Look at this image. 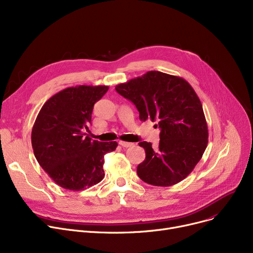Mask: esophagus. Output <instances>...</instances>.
<instances>
[{
    "mask_svg": "<svg viewBox=\"0 0 253 253\" xmlns=\"http://www.w3.org/2000/svg\"><path fill=\"white\" fill-rule=\"evenodd\" d=\"M119 145L121 147H123V148H130V147L133 146L132 142H127V141H122V140L119 141Z\"/></svg>",
    "mask_w": 253,
    "mask_h": 253,
    "instance_id": "obj_1",
    "label": "esophagus"
}]
</instances>
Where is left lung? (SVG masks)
Wrapping results in <instances>:
<instances>
[{"instance_id":"obj_1","label":"left lung","mask_w":253,"mask_h":253,"mask_svg":"<svg viewBox=\"0 0 253 253\" xmlns=\"http://www.w3.org/2000/svg\"><path fill=\"white\" fill-rule=\"evenodd\" d=\"M116 91L132 102L139 120L160 128L159 146L140 141L146 159L138 164V177L154 186H171L193 170L208 145V126L203 105L193 87L179 76L160 71L120 84Z\"/></svg>"}]
</instances>
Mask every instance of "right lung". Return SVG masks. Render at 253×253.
I'll use <instances>...</instances> for the list:
<instances>
[{"label":"right lung","instance_id":"add662e5","mask_svg":"<svg viewBox=\"0 0 253 253\" xmlns=\"http://www.w3.org/2000/svg\"><path fill=\"white\" fill-rule=\"evenodd\" d=\"M107 85H76L50 97L40 109L32 129L34 155L54 183L80 191L104 178V155L117 141H98L84 136L94 104Z\"/></svg>","mask_w":253,"mask_h":253}]
</instances>
